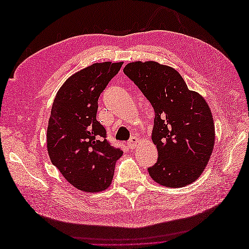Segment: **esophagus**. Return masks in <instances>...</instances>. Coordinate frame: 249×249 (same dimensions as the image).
Returning a JSON list of instances; mask_svg holds the SVG:
<instances>
[{"label":"esophagus","mask_w":249,"mask_h":249,"mask_svg":"<svg viewBox=\"0 0 249 249\" xmlns=\"http://www.w3.org/2000/svg\"><path fill=\"white\" fill-rule=\"evenodd\" d=\"M138 143H139V140L136 137H132L129 140V142H127V145H129L130 148L134 149V148H136V146L138 145Z\"/></svg>","instance_id":"esophagus-1"}]
</instances>
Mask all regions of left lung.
I'll return each instance as SVG.
<instances>
[{
  "mask_svg": "<svg viewBox=\"0 0 249 249\" xmlns=\"http://www.w3.org/2000/svg\"><path fill=\"white\" fill-rule=\"evenodd\" d=\"M124 72L152 104L155 120L152 140L158 161L148 173L168 188L184 187L205 170L215 143V125L208 103L189 90L170 66L155 61L127 63Z\"/></svg>",
  "mask_w": 249,
  "mask_h": 249,
  "instance_id": "obj_1",
  "label": "left lung"
}]
</instances>
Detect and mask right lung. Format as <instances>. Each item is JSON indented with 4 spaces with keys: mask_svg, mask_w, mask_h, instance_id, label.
<instances>
[{
    "mask_svg": "<svg viewBox=\"0 0 249 249\" xmlns=\"http://www.w3.org/2000/svg\"><path fill=\"white\" fill-rule=\"evenodd\" d=\"M124 62L94 63L73 73L60 87L53 103L47 146L53 165L64 178L84 192L109 188L123 150L106 139L96 120L97 101Z\"/></svg>",
    "mask_w": 249,
    "mask_h": 249,
    "instance_id": "right-lung-1",
    "label": "right lung"
}]
</instances>
